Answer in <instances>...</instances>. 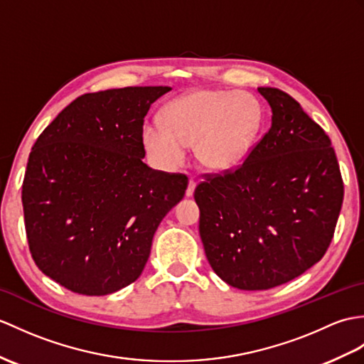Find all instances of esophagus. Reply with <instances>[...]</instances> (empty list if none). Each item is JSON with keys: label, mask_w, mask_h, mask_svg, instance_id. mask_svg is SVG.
I'll use <instances>...</instances> for the list:
<instances>
[{"label": "esophagus", "mask_w": 364, "mask_h": 364, "mask_svg": "<svg viewBox=\"0 0 364 364\" xmlns=\"http://www.w3.org/2000/svg\"><path fill=\"white\" fill-rule=\"evenodd\" d=\"M196 186L197 183L193 180H189V184H188V189H186V197H192L193 196V191H196Z\"/></svg>", "instance_id": "obj_1"}]
</instances>
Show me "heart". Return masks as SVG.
<instances>
[{"label":"heart","mask_w":364,"mask_h":364,"mask_svg":"<svg viewBox=\"0 0 364 364\" xmlns=\"http://www.w3.org/2000/svg\"><path fill=\"white\" fill-rule=\"evenodd\" d=\"M161 124L142 127L144 149L166 168L178 167L184 146L196 144L198 161L210 171L237 166L260 125V105L247 92L196 90L167 104Z\"/></svg>","instance_id":"1"}]
</instances>
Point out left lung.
Instances as JSON below:
<instances>
[{
  "mask_svg": "<svg viewBox=\"0 0 364 364\" xmlns=\"http://www.w3.org/2000/svg\"><path fill=\"white\" fill-rule=\"evenodd\" d=\"M257 90L269 130L237 168L205 175L193 192L209 264L240 290L273 289L323 259L344 196L326 132L290 95Z\"/></svg>",
  "mask_w": 364,
  "mask_h": 364,
  "instance_id": "obj_1",
  "label": "left lung"
}]
</instances>
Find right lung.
I'll use <instances>...</instances> for the list:
<instances>
[{
    "instance_id": "1",
    "label": "right lung",
    "mask_w": 364,
    "mask_h": 364,
    "mask_svg": "<svg viewBox=\"0 0 364 364\" xmlns=\"http://www.w3.org/2000/svg\"><path fill=\"white\" fill-rule=\"evenodd\" d=\"M168 87L88 92L37 138L23 180L33 262L65 289L102 296L130 285L188 176L150 168L141 132Z\"/></svg>"
}]
</instances>
